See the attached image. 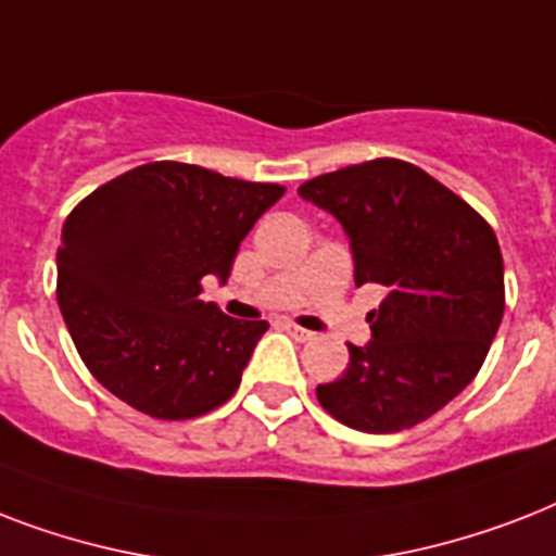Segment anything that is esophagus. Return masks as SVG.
<instances>
[{
  "label": "esophagus",
  "mask_w": 556,
  "mask_h": 556,
  "mask_svg": "<svg viewBox=\"0 0 556 556\" xmlns=\"http://www.w3.org/2000/svg\"><path fill=\"white\" fill-rule=\"evenodd\" d=\"M282 326H286V331H288V334H294L296 340H314V331L303 329V326H296V323L286 320V323H282Z\"/></svg>",
  "instance_id": "1"
}]
</instances>
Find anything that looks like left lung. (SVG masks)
Listing matches in <instances>:
<instances>
[{"label":"left lung","mask_w":556,"mask_h":556,"mask_svg":"<svg viewBox=\"0 0 556 556\" xmlns=\"http://www.w3.org/2000/svg\"><path fill=\"white\" fill-rule=\"evenodd\" d=\"M300 195L338 218L355 286L387 300L366 317L371 340L349 343V369L317 401L361 432L427 421L482 369L505 312V268L491 225L415 164L375 159L326 173Z\"/></svg>","instance_id":"1"}]
</instances>
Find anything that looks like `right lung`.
Wrapping results in <instances>:
<instances>
[{
	"label": "right lung",
	"instance_id": "obj_1",
	"mask_svg": "<svg viewBox=\"0 0 556 556\" xmlns=\"http://www.w3.org/2000/svg\"><path fill=\"white\" fill-rule=\"evenodd\" d=\"M286 187L155 161L72 210L56 248V303L83 364L135 409L181 421L233 395L265 320L201 300Z\"/></svg>",
	"mask_w": 556,
	"mask_h": 556
}]
</instances>
